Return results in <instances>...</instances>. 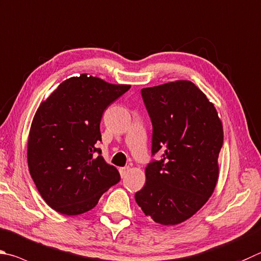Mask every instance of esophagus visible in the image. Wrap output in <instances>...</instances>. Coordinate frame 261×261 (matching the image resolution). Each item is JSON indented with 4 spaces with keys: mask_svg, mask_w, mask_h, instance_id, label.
<instances>
[{
    "mask_svg": "<svg viewBox=\"0 0 261 261\" xmlns=\"http://www.w3.org/2000/svg\"><path fill=\"white\" fill-rule=\"evenodd\" d=\"M118 171H120V174H121V177H125L126 174H127V172L130 171V168L129 167H124V168H120L118 169Z\"/></svg>",
    "mask_w": 261,
    "mask_h": 261,
    "instance_id": "34e87169",
    "label": "esophagus"
}]
</instances>
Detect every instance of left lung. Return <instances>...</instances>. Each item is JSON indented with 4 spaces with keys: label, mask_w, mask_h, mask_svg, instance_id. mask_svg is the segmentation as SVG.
Wrapping results in <instances>:
<instances>
[{
    "label": "left lung",
    "mask_w": 261,
    "mask_h": 261,
    "mask_svg": "<svg viewBox=\"0 0 261 261\" xmlns=\"http://www.w3.org/2000/svg\"><path fill=\"white\" fill-rule=\"evenodd\" d=\"M153 124L151 153L162 155L145 169L137 204L158 224L174 226L193 217L215 192L221 120L213 103L186 80L141 90Z\"/></svg>",
    "instance_id": "1"
}]
</instances>
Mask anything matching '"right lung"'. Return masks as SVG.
<instances>
[{
	"mask_svg": "<svg viewBox=\"0 0 261 261\" xmlns=\"http://www.w3.org/2000/svg\"><path fill=\"white\" fill-rule=\"evenodd\" d=\"M130 87L81 74L61 82L40 103L28 135V169L42 198L57 212H88L120 181L96 145L102 113Z\"/></svg>",
	"mask_w": 261,
	"mask_h": 261,
	"instance_id": "obj_1",
	"label": "right lung"
}]
</instances>
